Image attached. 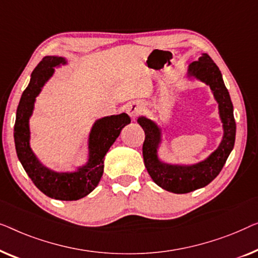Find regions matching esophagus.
<instances>
[{
    "label": "esophagus",
    "mask_w": 258,
    "mask_h": 258,
    "mask_svg": "<svg viewBox=\"0 0 258 258\" xmlns=\"http://www.w3.org/2000/svg\"><path fill=\"white\" fill-rule=\"evenodd\" d=\"M143 111V105L139 101H133L127 106V113L130 114L131 118H136Z\"/></svg>",
    "instance_id": "obj_1"
}]
</instances>
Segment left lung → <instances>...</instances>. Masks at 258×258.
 I'll return each mask as SVG.
<instances>
[{"label":"left lung","instance_id":"left-lung-1","mask_svg":"<svg viewBox=\"0 0 258 258\" xmlns=\"http://www.w3.org/2000/svg\"><path fill=\"white\" fill-rule=\"evenodd\" d=\"M188 75L208 84L219 103V112L223 124V139L219 148L213 152L205 161L191 166L167 165L158 159V146L161 141L160 128L150 119L140 117L138 122L145 131L143 155L145 167L152 180L158 186L175 194H186L212 182L219 175L233 151L236 136L233 103L224 85L222 75L207 53L193 61L188 69Z\"/></svg>","mask_w":258,"mask_h":258}]
</instances>
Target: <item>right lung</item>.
<instances>
[{"mask_svg":"<svg viewBox=\"0 0 258 258\" xmlns=\"http://www.w3.org/2000/svg\"><path fill=\"white\" fill-rule=\"evenodd\" d=\"M67 61L63 57L46 56L31 74L27 89L22 93L14 126L16 153L35 186L46 197L61 201H75L86 197L98 186L104 172V157L121 130L131 122L126 113L101 118L94 122L89 138V161L74 173H57L43 166L31 151L29 118L36 97L53 74V68Z\"/></svg>","mask_w":258,"mask_h":258,"instance_id":"right-lung-1","label":"right lung"}]
</instances>
